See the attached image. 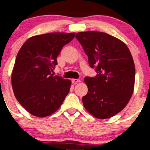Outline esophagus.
Wrapping results in <instances>:
<instances>
[{"label": "esophagus", "instance_id": "34e87169", "mask_svg": "<svg viewBox=\"0 0 150 150\" xmlns=\"http://www.w3.org/2000/svg\"><path fill=\"white\" fill-rule=\"evenodd\" d=\"M71 81H72V83H74V84H76L77 83H79L81 81L80 79H73Z\"/></svg>", "mask_w": 150, "mask_h": 150}]
</instances>
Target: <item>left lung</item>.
<instances>
[{"instance_id": "8db88e82", "label": "left lung", "mask_w": 150, "mask_h": 150, "mask_svg": "<svg viewBox=\"0 0 150 150\" xmlns=\"http://www.w3.org/2000/svg\"><path fill=\"white\" fill-rule=\"evenodd\" d=\"M75 38L97 73L84 78L88 91L82 97L83 106L96 118H110L126 106L133 93L135 67L130 51L124 42L103 32H79Z\"/></svg>"}]
</instances>
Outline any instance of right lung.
I'll list each match as a JSON object with an SVG mask.
<instances>
[{"instance_id": "right-lung-1", "label": "right lung", "mask_w": 150, "mask_h": 150, "mask_svg": "<svg viewBox=\"0 0 150 150\" xmlns=\"http://www.w3.org/2000/svg\"><path fill=\"white\" fill-rule=\"evenodd\" d=\"M75 33H49L30 38L16 59L11 84L16 98L31 115L38 117L57 110L69 94L71 81L51 72L63 47Z\"/></svg>"}]
</instances>
